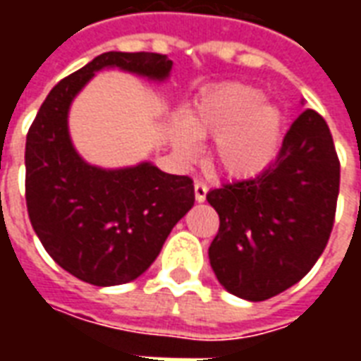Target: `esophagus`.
I'll list each match as a JSON object with an SVG mask.
<instances>
[{
    "instance_id": "esophagus-1",
    "label": "esophagus",
    "mask_w": 361,
    "mask_h": 361,
    "mask_svg": "<svg viewBox=\"0 0 361 361\" xmlns=\"http://www.w3.org/2000/svg\"><path fill=\"white\" fill-rule=\"evenodd\" d=\"M207 191H209V188L204 185L203 181H195V201L197 203H203L204 199H207Z\"/></svg>"
}]
</instances>
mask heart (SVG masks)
<instances>
[{
    "mask_svg": "<svg viewBox=\"0 0 361 361\" xmlns=\"http://www.w3.org/2000/svg\"><path fill=\"white\" fill-rule=\"evenodd\" d=\"M282 131V114L263 104L259 90L230 85L204 94L188 119H173L170 137L183 160L197 157V139H216L211 154L214 168L232 180H251L276 160Z\"/></svg>",
    "mask_w": 361,
    "mask_h": 361,
    "instance_id": "obj_1",
    "label": "heart"
}]
</instances>
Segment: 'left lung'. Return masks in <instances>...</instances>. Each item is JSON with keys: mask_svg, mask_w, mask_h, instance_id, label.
<instances>
[{"mask_svg": "<svg viewBox=\"0 0 361 361\" xmlns=\"http://www.w3.org/2000/svg\"><path fill=\"white\" fill-rule=\"evenodd\" d=\"M338 185L331 129L315 110L302 111L265 173L207 193L220 219L209 247L220 284L263 302L300 282L326 247Z\"/></svg>", "mask_w": 361, "mask_h": 361, "instance_id": "left-lung-1", "label": "left lung"}]
</instances>
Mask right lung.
<instances>
[{
	"label": "right lung",
	"instance_id": "obj_1",
	"mask_svg": "<svg viewBox=\"0 0 361 361\" xmlns=\"http://www.w3.org/2000/svg\"><path fill=\"white\" fill-rule=\"evenodd\" d=\"M104 67L164 81L172 59L152 51H106L50 90L25 149L30 224L50 257L94 286L126 284L147 271L195 203L193 180L150 162L104 170L75 150L67 116L79 90Z\"/></svg>",
	"mask_w": 361,
	"mask_h": 361
}]
</instances>
